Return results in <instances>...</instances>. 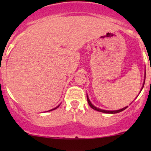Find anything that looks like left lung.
<instances>
[{
    "instance_id": "1",
    "label": "left lung",
    "mask_w": 151,
    "mask_h": 151,
    "mask_svg": "<svg viewBox=\"0 0 151 151\" xmlns=\"http://www.w3.org/2000/svg\"><path fill=\"white\" fill-rule=\"evenodd\" d=\"M145 74H146V72H145V77H144V82H143V85H142V87L141 90H140V92L142 91V90L143 87H144V85H145ZM140 92H139V93H140ZM87 99H88V104L90 105V106H91L92 109H95V110L96 111H99V112H104V113H108V114H115V113H118V112H122L123 110H124L125 109H126V108L128 107L127 106H125V107L122 108V109H118V110H105V109H99V108H97L96 106H95L94 105L92 104V103L91 102V101H90L89 98H88V94H87Z\"/></svg>"
}]
</instances>
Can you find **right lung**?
<instances>
[{
    "mask_svg": "<svg viewBox=\"0 0 151 151\" xmlns=\"http://www.w3.org/2000/svg\"><path fill=\"white\" fill-rule=\"evenodd\" d=\"M60 104H59V105H58V106H56V107H55V108H54V109H50V110H49V111H52V110H54V109H57V108H58V106H60Z\"/></svg>",
    "mask_w": 151,
    "mask_h": 151,
    "instance_id": "1",
    "label": "right lung"
}]
</instances>
